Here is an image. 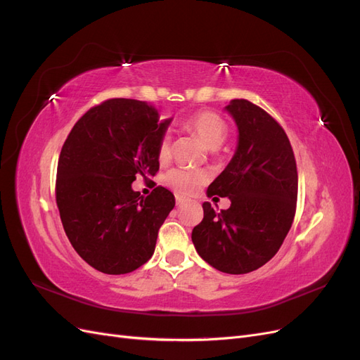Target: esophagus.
I'll return each instance as SVG.
<instances>
[{
    "label": "esophagus",
    "instance_id": "obj_1",
    "mask_svg": "<svg viewBox=\"0 0 360 360\" xmlns=\"http://www.w3.org/2000/svg\"><path fill=\"white\" fill-rule=\"evenodd\" d=\"M176 202H177V205H183L184 202H188V200L183 198L181 195H176Z\"/></svg>",
    "mask_w": 360,
    "mask_h": 360
}]
</instances>
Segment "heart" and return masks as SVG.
<instances>
[{
    "label": "heart",
    "instance_id": "heart-1",
    "mask_svg": "<svg viewBox=\"0 0 360 360\" xmlns=\"http://www.w3.org/2000/svg\"><path fill=\"white\" fill-rule=\"evenodd\" d=\"M183 127L189 132L197 134L210 150H217L228 136V124L225 120L213 111H198L189 115L183 122ZM171 158V139L163 135L158 146V159L165 163ZM207 180V174L188 168H174L167 174L168 186L183 195H192L198 191Z\"/></svg>",
    "mask_w": 360,
    "mask_h": 360
}]
</instances>
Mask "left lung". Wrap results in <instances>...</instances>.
Listing matches in <instances>:
<instances>
[{
	"label": "left lung",
	"mask_w": 360,
	"mask_h": 360,
	"mask_svg": "<svg viewBox=\"0 0 360 360\" xmlns=\"http://www.w3.org/2000/svg\"><path fill=\"white\" fill-rule=\"evenodd\" d=\"M226 111L238 127V146L207 197H228L231 205L217 213L204 202L192 242L216 270L243 275L264 266L288 234L296 214L297 167L285 130L263 108L234 99Z\"/></svg>",
	"instance_id": "1"
}]
</instances>
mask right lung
I'll use <instances>...</instances> for the list:
<instances>
[{
	"label": "right lung",
	"mask_w": 360,
	"mask_h": 360,
	"mask_svg": "<svg viewBox=\"0 0 360 360\" xmlns=\"http://www.w3.org/2000/svg\"><path fill=\"white\" fill-rule=\"evenodd\" d=\"M171 120L135 99L90 108L64 141L56 181L60 217L72 246L96 270L124 275L155 252L158 233L176 205L162 186L148 197L132 189L136 176L159 171L158 146Z\"/></svg>",
	"instance_id": "right-lung-1"
}]
</instances>
